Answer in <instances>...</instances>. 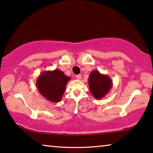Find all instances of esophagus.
Instances as JSON below:
<instances>
[{"mask_svg":"<svg viewBox=\"0 0 153 153\" xmlns=\"http://www.w3.org/2000/svg\"><path fill=\"white\" fill-rule=\"evenodd\" d=\"M76 78H77V79H79V80L82 79V76H81V75H80V74H79V75H77V76H76Z\"/></svg>","mask_w":153,"mask_h":153,"instance_id":"1","label":"esophagus"}]
</instances>
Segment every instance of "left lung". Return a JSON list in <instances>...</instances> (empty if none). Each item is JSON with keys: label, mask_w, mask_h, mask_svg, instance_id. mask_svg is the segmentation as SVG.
<instances>
[{"label": "left lung", "mask_w": 153, "mask_h": 153, "mask_svg": "<svg viewBox=\"0 0 153 153\" xmlns=\"http://www.w3.org/2000/svg\"><path fill=\"white\" fill-rule=\"evenodd\" d=\"M90 90L96 99H102L113 87V80L107 75L100 74L98 70H93L88 77Z\"/></svg>", "instance_id": "1"}]
</instances>
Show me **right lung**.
I'll return each instance as SVG.
<instances>
[{"mask_svg": "<svg viewBox=\"0 0 153 153\" xmlns=\"http://www.w3.org/2000/svg\"><path fill=\"white\" fill-rule=\"evenodd\" d=\"M71 79L62 71L56 69L53 71L42 72L36 80L38 91L50 102H59L65 90L67 82Z\"/></svg>", "mask_w": 153, "mask_h": 153, "instance_id": "obj_1", "label": "right lung"}]
</instances>
